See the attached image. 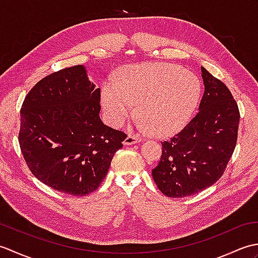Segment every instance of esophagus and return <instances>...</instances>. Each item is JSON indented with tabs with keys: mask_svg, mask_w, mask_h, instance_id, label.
I'll use <instances>...</instances> for the list:
<instances>
[{
	"mask_svg": "<svg viewBox=\"0 0 258 258\" xmlns=\"http://www.w3.org/2000/svg\"><path fill=\"white\" fill-rule=\"evenodd\" d=\"M140 138H138L136 135H132V134H128L126 136V139L124 140V144L125 145H133L136 143H140Z\"/></svg>",
	"mask_w": 258,
	"mask_h": 258,
	"instance_id": "34e87169",
	"label": "esophagus"
}]
</instances>
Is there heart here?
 I'll use <instances>...</instances> for the list:
<instances>
[{
    "label": "heart",
    "instance_id": "1",
    "mask_svg": "<svg viewBox=\"0 0 258 258\" xmlns=\"http://www.w3.org/2000/svg\"><path fill=\"white\" fill-rule=\"evenodd\" d=\"M202 83L196 75L169 63H144L125 68L102 89L108 122L123 125L135 114L139 130L166 138L183 130L199 106Z\"/></svg>",
    "mask_w": 258,
    "mask_h": 258
}]
</instances>
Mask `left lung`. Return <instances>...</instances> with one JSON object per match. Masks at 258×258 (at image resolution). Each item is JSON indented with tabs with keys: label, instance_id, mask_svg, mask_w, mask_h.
I'll return each mask as SVG.
<instances>
[{
	"label": "left lung",
	"instance_id": "left-lung-1",
	"mask_svg": "<svg viewBox=\"0 0 258 258\" xmlns=\"http://www.w3.org/2000/svg\"><path fill=\"white\" fill-rule=\"evenodd\" d=\"M205 92L200 112L188 124L162 142V156L152 169L164 195L190 196L222 177L237 142L239 109L228 87L202 68Z\"/></svg>",
	"mask_w": 258,
	"mask_h": 258
}]
</instances>
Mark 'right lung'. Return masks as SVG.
<instances>
[{
    "mask_svg": "<svg viewBox=\"0 0 258 258\" xmlns=\"http://www.w3.org/2000/svg\"><path fill=\"white\" fill-rule=\"evenodd\" d=\"M101 90L83 65L45 76L21 107L19 143L27 167L51 188L85 196L105 178L126 135L100 118Z\"/></svg>",
    "mask_w": 258,
    "mask_h": 258,
    "instance_id": "1",
    "label": "right lung"
}]
</instances>
